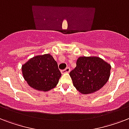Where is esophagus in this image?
Here are the masks:
<instances>
[{
    "label": "esophagus",
    "instance_id": "obj_1",
    "mask_svg": "<svg viewBox=\"0 0 129 129\" xmlns=\"http://www.w3.org/2000/svg\"><path fill=\"white\" fill-rule=\"evenodd\" d=\"M70 72V68L69 67L66 68L65 69V70H63L61 71V74H65V73H69Z\"/></svg>",
    "mask_w": 129,
    "mask_h": 129
}]
</instances>
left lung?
I'll return each instance as SVG.
<instances>
[{"label": "left lung", "instance_id": "obj_1", "mask_svg": "<svg viewBox=\"0 0 129 129\" xmlns=\"http://www.w3.org/2000/svg\"><path fill=\"white\" fill-rule=\"evenodd\" d=\"M111 66L98 57H80L76 67L70 73L73 84L82 94H90L108 82Z\"/></svg>", "mask_w": 129, "mask_h": 129}]
</instances>
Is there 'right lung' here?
Wrapping results in <instances>:
<instances>
[{"label":"right lung","instance_id":"1","mask_svg":"<svg viewBox=\"0 0 129 129\" xmlns=\"http://www.w3.org/2000/svg\"><path fill=\"white\" fill-rule=\"evenodd\" d=\"M22 72L29 86L45 92L55 88L61 76L57 63L50 54L37 55L30 59L22 66Z\"/></svg>","mask_w":129,"mask_h":129}]
</instances>
